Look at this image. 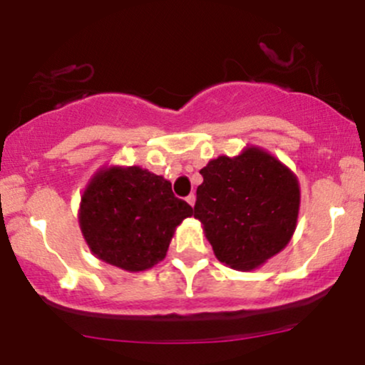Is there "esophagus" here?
<instances>
[{
  "label": "esophagus",
  "mask_w": 365,
  "mask_h": 365,
  "mask_svg": "<svg viewBox=\"0 0 365 365\" xmlns=\"http://www.w3.org/2000/svg\"><path fill=\"white\" fill-rule=\"evenodd\" d=\"M187 202L190 204L192 207H194V204H195V194H190V195H188V197H187Z\"/></svg>",
  "instance_id": "34e87169"
}]
</instances>
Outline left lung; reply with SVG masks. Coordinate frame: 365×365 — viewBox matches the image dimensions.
Wrapping results in <instances>:
<instances>
[{"label":"left lung","mask_w":365,"mask_h":365,"mask_svg":"<svg viewBox=\"0 0 365 365\" xmlns=\"http://www.w3.org/2000/svg\"><path fill=\"white\" fill-rule=\"evenodd\" d=\"M194 217L217 261L252 271L287 247L300 206L299 180L259 148L220 156L200 170Z\"/></svg>","instance_id":"left-lung-1"}]
</instances>
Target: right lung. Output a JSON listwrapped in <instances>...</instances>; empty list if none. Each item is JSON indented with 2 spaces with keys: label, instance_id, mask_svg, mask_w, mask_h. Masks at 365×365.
Segmentation results:
<instances>
[{
  "label": "right lung",
  "instance_id": "add662e5",
  "mask_svg": "<svg viewBox=\"0 0 365 365\" xmlns=\"http://www.w3.org/2000/svg\"><path fill=\"white\" fill-rule=\"evenodd\" d=\"M192 215L168 180L140 166H111L83 190L78 223L96 257L137 273L165 259L177 226Z\"/></svg>",
  "mask_w": 365,
  "mask_h": 365
}]
</instances>
